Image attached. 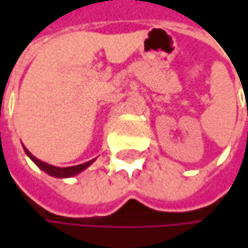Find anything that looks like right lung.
Listing matches in <instances>:
<instances>
[{"mask_svg": "<svg viewBox=\"0 0 248 248\" xmlns=\"http://www.w3.org/2000/svg\"><path fill=\"white\" fill-rule=\"evenodd\" d=\"M24 152L27 153V156L33 160L34 163L37 164V166L40 167L43 171H45L46 174H49V175L56 176V178H69V176L76 175V174H78V172H81L84 171L87 167H90L92 163H93V160H91V161H87V163H84V164H80V166H73V167H64V168H61V167H55L51 166V164H46V163H44V161H40L38 158H35L27 150V149L24 148Z\"/></svg>", "mask_w": 248, "mask_h": 248, "instance_id": "1", "label": "right lung"}]
</instances>
